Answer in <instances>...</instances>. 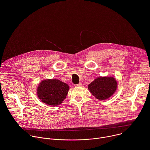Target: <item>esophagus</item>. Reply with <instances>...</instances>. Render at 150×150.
<instances>
[{"label":"esophagus","mask_w":150,"mask_h":150,"mask_svg":"<svg viewBox=\"0 0 150 150\" xmlns=\"http://www.w3.org/2000/svg\"><path fill=\"white\" fill-rule=\"evenodd\" d=\"M82 85V84L81 83H78V84L75 85V87H81Z\"/></svg>","instance_id":"obj_1"}]
</instances>
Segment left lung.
I'll list each match as a JSON object with an SVG mask.
<instances>
[{
  "mask_svg": "<svg viewBox=\"0 0 150 150\" xmlns=\"http://www.w3.org/2000/svg\"><path fill=\"white\" fill-rule=\"evenodd\" d=\"M117 88V81L113 76H98L88 85L90 92L99 100H107L112 97Z\"/></svg>",
  "mask_w": 150,
  "mask_h": 150,
  "instance_id": "8db88e82",
  "label": "left lung"
}]
</instances>
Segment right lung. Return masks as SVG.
Wrapping results in <instances>:
<instances>
[{"label":"right lung","mask_w":150,"mask_h":150,"mask_svg":"<svg viewBox=\"0 0 150 150\" xmlns=\"http://www.w3.org/2000/svg\"><path fill=\"white\" fill-rule=\"evenodd\" d=\"M69 85L57 79L42 80L38 85L37 94L38 98L49 105H58L66 98Z\"/></svg>","instance_id":"add662e5"}]
</instances>
